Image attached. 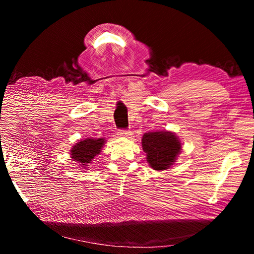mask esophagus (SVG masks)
I'll use <instances>...</instances> for the list:
<instances>
[{
  "mask_svg": "<svg viewBox=\"0 0 254 254\" xmlns=\"http://www.w3.org/2000/svg\"><path fill=\"white\" fill-rule=\"evenodd\" d=\"M118 135L120 137H127L128 135H131V132L127 131V130H120L118 132Z\"/></svg>",
  "mask_w": 254,
  "mask_h": 254,
  "instance_id": "esophagus-1",
  "label": "esophagus"
}]
</instances>
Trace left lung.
<instances>
[{"instance_id": "1", "label": "left lung", "mask_w": 254, "mask_h": 254, "mask_svg": "<svg viewBox=\"0 0 254 254\" xmlns=\"http://www.w3.org/2000/svg\"><path fill=\"white\" fill-rule=\"evenodd\" d=\"M142 148L147 153V161L151 168L166 170L180 153L182 143L173 132H148L142 137Z\"/></svg>"}]
</instances>
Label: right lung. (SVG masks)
I'll use <instances>...</instances> for the list:
<instances>
[{
  "label": "right lung",
  "mask_w": 254,
  "mask_h": 254,
  "mask_svg": "<svg viewBox=\"0 0 254 254\" xmlns=\"http://www.w3.org/2000/svg\"><path fill=\"white\" fill-rule=\"evenodd\" d=\"M104 139H85L83 141H79L72 147L70 151V156L72 160L80 163L86 168L88 163H92L93 159L95 158L98 153L101 152V149L104 145Z\"/></svg>",
  "instance_id": "1"
}]
</instances>
